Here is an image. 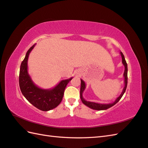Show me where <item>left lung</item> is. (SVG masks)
Listing matches in <instances>:
<instances>
[{
	"label": "left lung",
	"mask_w": 148,
	"mask_h": 148,
	"mask_svg": "<svg viewBox=\"0 0 148 148\" xmlns=\"http://www.w3.org/2000/svg\"><path fill=\"white\" fill-rule=\"evenodd\" d=\"M121 57H122V64L124 65L125 67V70H124V73H123V77H124V88L123 89V90L122 91V93L120 94V95L115 99V101L112 103H109V104H101V103H97V102H91V101H87L85 100L83 96V93L84 91V89H86V84H85L84 82L83 79H81V88H80V98H81V100L83 104L88 106L89 108H91L94 110H106L107 109L110 108V107H112L114 106L115 104L120 101V99L122 98L123 96V94L125 93V91H126L127 86V82H128V77H127V75H128V68H127V64L126 62V60L125 59V57L123 54V53L122 52H120Z\"/></svg>",
	"instance_id": "1"
}]
</instances>
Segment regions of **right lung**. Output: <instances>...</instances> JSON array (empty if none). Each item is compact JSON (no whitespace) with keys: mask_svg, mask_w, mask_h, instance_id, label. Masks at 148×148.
<instances>
[{"mask_svg":"<svg viewBox=\"0 0 148 148\" xmlns=\"http://www.w3.org/2000/svg\"><path fill=\"white\" fill-rule=\"evenodd\" d=\"M35 45L36 44L29 48L21 64L19 75L20 88L24 97L31 104L41 110L49 111L60 104L66 85L73 77L62 80L55 87L51 89H42L36 85L28 71L29 55Z\"/></svg>","mask_w":148,"mask_h":148,"instance_id":"add662e5","label":"right lung"}]
</instances>
